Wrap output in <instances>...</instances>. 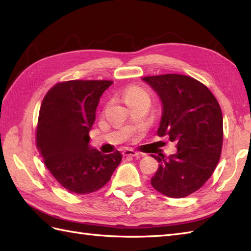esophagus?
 <instances>
[{
	"instance_id": "34e87169",
	"label": "esophagus",
	"mask_w": 251,
	"mask_h": 251,
	"mask_svg": "<svg viewBox=\"0 0 251 251\" xmlns=\"http://www.w3.org/2000/svg\"><path fill=\"white\" fill-rule=\"evenodd\" d=\"M122 154L125 156H143L142 153H139L137 151H134L133 149H126L122 152Z\"/></svg>"
}]
</instances>
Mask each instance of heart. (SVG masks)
Masks as SVG:
<instances>
[{
	"instance_id": "1",
	"label": "heart",
	"mask_w": 251,
	"mask_h": 251,
	"mask_svg": "<svg viewBox=\"0 0 251 251\" xmlns=\"http://www.w3.org/2000/svg\"><path fill=\"white\" fill-rule=\"evenodd\" d=\"M122 99L126 102V104H127L129 102L137 100H149V95L144 88L133 85V86L126 87L124 90V93H122Z\"/></svg>"
}]
</instances>
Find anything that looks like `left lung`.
Wrapping results in <instances>:
<instances>
[{
	"label": "left lung",
	"instance_id": "1",
	"mask_svg": "<svg viewBox=\"0 0 251 251\" xmlns=\"http://www.w3.org/2000/svg\"><path fill=\"white\" fill-rule=\"evenodd\" d=\"M162 102L157 135L176 144L160 163L151 185L170 198H183L202 186L217 166L223 147V115L216 98L202 83L182 75L143 77Z\"/></svg>",
	"mask_w": 251,
	"mask_h": 251
}]
</instances>
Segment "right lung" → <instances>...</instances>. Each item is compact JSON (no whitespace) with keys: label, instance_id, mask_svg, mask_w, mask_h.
I'll return each mask as SVG.
<instances>
[{"label":"right lung","instance_id":"right-lung-1","mask_svg":"<svg viewBox=\"0 0 251 251\" xmlns=\"http://www.w3.org/2000/svg\"><path fill=\"white\" fill-rule=\"evenodd\" d=\"M112 81H68L48 91L39 111L36 144L49 172L75 194L102 188L121 162L119 151L103 154L89 145L102 94Z\"/></svg>","mask_w":251,"mask_h":251}]
</instances>
